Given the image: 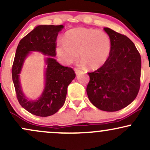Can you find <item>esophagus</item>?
Masks as SVG:
<instances>
[{
	"instance_id": "1",
	"label": "esophagus",
	"mask_w": 150,
	"mask_h": 150,
	"mask_svg": "<svg viewBox=\"0 0 150 150\" xmlns=\"http://www.w3.org/2000/svg\"><path fill=\"white\" fill-rule=\"evenodd\" d=\"M75 74H76V75H78V74L81 73V71L78 69H75Z\"/></svg>"
}]
</instances>
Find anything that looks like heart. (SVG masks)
<instances>
[{"label": "heart", "instance_id": "b5f03b06", "mask_svg": "<svg viewBox=\"0 0 150 150\" xmlns=\"http://www.w3.org/2000/svg\"><path fill=\"white\" fill-rule=\"evenodd\" d=\"M56 52L60 61L65 65L77 61L79 53L82 65L96 70L108 61L111 52V40L104 32L77 27L65 32L63 42L56 45Z\"/></svg>", "mask_w": 150, "mask_h": 150}]
</instances>
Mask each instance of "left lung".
<instances>
[{"mask_svg":"<svg viewBox=\"0 0 150 150\" xmlns=\"http://www.w3.org/2000/svg\"><path fill=\"white\" fill-rule=\"evenodd\" d=\"M104 30L111 40V52L106 63L88 73L87 94L94 106L104 111H117L134 101L140 89L141 57L126 36L111 29Z\"/></svg>","mask_w":150,"mask_h":150,"instance_id":"1","label":"left lung"}]
</instances>
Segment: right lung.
Instances as JSON below:
<instances>
[{
  "mask_svg": "<svg viewBox=\"0 0 150 150\" xmlns=\"http://www.w3.org/2000/svg\"><path fill=\"white\" fill-rule=\"evenodd\" d=\"M63 25H38L20 40L16 53L12 76L19 103L27 111L37 116L46 117L56 113L64 104L68 86L75 77L71 68L56 61V41ZM32 51L39 52L45 59V87L37 99L30 100L22 90L19 77L25 58Z\"/></svg>",
  "mask_w": 150,
  "mask_h": 150,
  "instance_id": "obj_1",
  "label": "right lung"
}]
</instances>
